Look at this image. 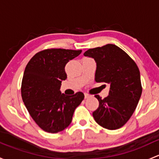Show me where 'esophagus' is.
Masks as SVG:
<instances>
[{"mask_svg": "<svg viewBox=\"0 0 159 159\" xmlns=\"http://www.w3.org/2000/svg\"><path fill=\"white\" fill-rule=\"evenodd\" d=\"M84 98H90V94H88V93H84Z\"/></svg>", "mask_w": 159, "mask_h": 159, "instance_id": "34e87169", "label": "esophagus"}]
</instances>
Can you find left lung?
Masks as SVG:
<instances>
[{
  "mask_svg": "<svg viewBox=\"0 0 159 159\" xmlns=\"http://www.w3.org/2000/svg\"><path fill=\"white\" fill-rule=\"evenodd\" d=\"M84 56L96 61V82L110 84L107 98L101 99L95 95L99 107L93 112V119L102 127L117 129L130 119L141 97L143 88L138 66L127 53L113 44L90 49Z\"/></svg>",
  "mask_w": 159,
  "mask_h": 159,
  "instance_id": "8db88e82",
  "label": "left lung"
}]
</instances>
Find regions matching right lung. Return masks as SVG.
I'll use <instances>...</instances> for the list:
<instances>
[{"label":"right lung","mask_w":159,"mask_h":159,"mask_svg":"<svg viewBox=\"0 0 159 159\" xmlns=\"http://www.w3.org/2000/svg\"><path fill=\"white\" fill-rule=\"evenodd\" d=\"M81 50L48 49L33 56L25 68L21 96L30 115L44 131L56 133L71 123L75 110L84 100L82 92L66 96L60 91L67 78L66 64Z\"/></svg>","instance_id":"1"}]
</instances>
